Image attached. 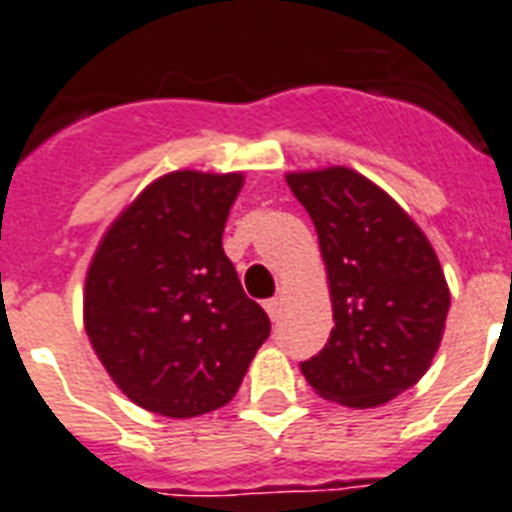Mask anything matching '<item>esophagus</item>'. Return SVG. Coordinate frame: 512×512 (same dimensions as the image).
Returning <instances> with one entry per match:
<instances>
[{
	"label": "esophagus",
	"instance_id": "34e87169",
	"mask_svg": "<svg viewBox=\"0 0 512 512\" xmlns=\"http://www.w3.org/2000/svg\"><path fill=\"white\" fill-rule=\"evenodd\" d=\"M265 310H268L270 321H278V315H281V299H265Z\"/></svg>",
	"mask_w": 512,
	"mask_h": 512
}]
</instances>
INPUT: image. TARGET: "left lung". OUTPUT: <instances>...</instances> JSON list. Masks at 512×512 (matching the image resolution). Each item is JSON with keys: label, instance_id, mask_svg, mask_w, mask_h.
I'll return each mask as SVG.
<instances>
[{"label": "left lung", "instance_id": "obj_1", "mask_svg": "<svg viewBox=\"0 0 512 512\" xmlns=\"http://www.w3.org/2000/svg\"><path fill=\"white\" fill-rule=\"evenodd\" d=\"M313 218L326 263L334 328L302 376L326 400L376 407L429 371L450 289L426 234L386 191L350 168L289 173Z\"/></svg>", "mask_w": 512, "mask_h": 512}]
</instances>
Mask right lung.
Here are the masks:
<instances>
[{"mask_svg":"<svg viewBox=\"0 0 512 512\" xmlns=\"http://www.w3.org/2000/svg\"><path fill=\"white\" fill-rule=\"evenodd\" d=\"M242 184V173L157 178L94 252L86 334L120 392L149 413L194 418L223 407L268 339V315L223 252Z\"/></svg>","mask_w":512,"mask_h":512,"instance_id":"right-lung-1","label":"right lung"}]
</instances>
